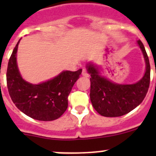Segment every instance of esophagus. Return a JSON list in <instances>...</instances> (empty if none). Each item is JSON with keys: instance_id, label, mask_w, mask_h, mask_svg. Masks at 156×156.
Segmentation results:
<instances>
[{"instance_id": "obj_1", "label": "esophagus", "mask_w": 156, "mask_h": 156, "mask_svg": "<svg viewBox=\"0 0 156 156\" xmlns=\"http://www.w3.org/2000/svg\"><path fill=\"white\" fill-rule=\"evenodd\" d=\"M82 75L85 77H88L89 76V74L87 73V72L86 69H83V71H82Z\"/></svg>"}]
</instances>
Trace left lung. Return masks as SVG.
<instances>
[{
	"instance_id": "left-lung-1",
	"label": "left lung",
	"mask_w": 156,
	"mask_h": 156,
	"mask_svg": "<svg viewBox=\"0 0 156 156\" xmlns=\"http://www.w3.org/2000/svg\"><path fill=\"white\" fill-rule=\"evenodd\" d=\"M137 44L144 55L145 73L141 79L132 84L116 83L101 73L98 66L89 62L87 70L90 75V98L94 108L105 117L127 114L142 102L150 83V64L145 48L140 41Z\"/></svg>"
}]
</instances>
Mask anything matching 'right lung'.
Here are the masks:
<instances>
[{"label": "right lung", "instance_id": "right-lung-1", "mask_svg": "<svg viewBox=\"0 0 156 156\" xmlns=\"http://www.w3.org/2000/svg\"><path fill=\"white\" fill-rule=\"evenodd\" d=\"M20 40L12 51L7 69V86L11 98L20 111L33 119H57L68 108V96L82 69L62 71L49 80L38 84L30 83L22 77L18 68L17 51Z\"/></svg>", "mask_w": 156, "mask_h": 156}]
</instances>
